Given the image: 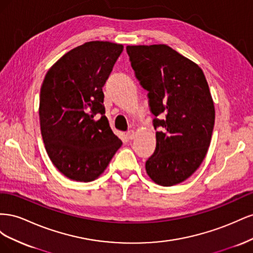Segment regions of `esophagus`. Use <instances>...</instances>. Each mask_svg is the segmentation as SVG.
Instances as JSON below:
<instances>
[{"instance_id": "obj_1", "label": "esophagus", "mask_w": 253, "mask_h": 253, "mask_svg": "<svg viewBox=\"0 0 253 253\" xmlns=\"http://www.w3.org/2000/svg\"><path fill=\"white\" fill-rule=\"evenodd\" d=\"M126 136L128 139H134L135 136H136V132L134 131V129H129V131L126 132Z\"/></svg>"}]
</instances>
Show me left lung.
<instances>
[{"mask_svg":"<svg viewBox=\"0 0 253 253\" xmlns=\"http://www.w3.org/2000/svg\"><path fill=\"white\" fill-rule=\"evenodd\" d=\"M136 77L149 90L157 117L156 150L145 163L149 177L170 187L189 178L210 145L215 109L202 68L166 44L127 45Z\"/></svg>","mask_w":253,"mask_h":253,"instance_id":"8db88e82","label":"left lung"}]
</instances>
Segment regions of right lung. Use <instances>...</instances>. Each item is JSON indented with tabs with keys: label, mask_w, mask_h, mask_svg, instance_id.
Wrapping results in <instances>:
<instances>
[{
	"label": "right lung",
	"mask_w": 253,
	"mask_h": 253,
	"mask_svg": "<svg viewBox=\"0 0 253 253\" xmlns=\"http://www.w3.org/2000/svg\"><path fill=\"white\" fill-rule=\"evenodd\" d=\"M124 45L90 41L66 52L47 71L40 93L43 142L57 169L76 181H93L122 141L104 115L102 86Z\"/></svg>",
	"instance_id": "right-lung-1"
}]
</instances>
